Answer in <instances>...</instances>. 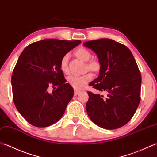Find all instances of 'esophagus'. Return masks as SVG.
<instances>
[{"instance_id":"34e87169","label":"esophagus","mask_w":157,"mask_h":157,"mask_svg":"<svg viewBox=\"0 0 157 157\" xmlns=\"http://www.w3.org/2000/svg\"><path fill=\"white\" fill-rule=\"evenodd\" d=\"M79 93V91L76 90H74V95H75V96H77V95H78Z\"/></svg>"}]
</instances>
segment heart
Listing matches in <instances>:
<instances>
[{
	"label": "heart",
	"mask_w": 157,
	"mask_h": 157,
	"mask_svg": "<svg viewBox=\"0 0 157 157\" xmlns=\"http://www.w3.org/2000/svg\"><path fill=\"white\" fill-rule=\"evenodd\" d=\"M75 53L79 59L84 61V62H87L90 60L91 57L90 52L84 48H78ZM68 58L69 54L64 55L60 60V69L65 73H67L69 71L68 64H67ZM87 67L89 69L97 71L99 69L100 65L97 61L91 60L87 64ZM92 78H93V75L88 73L82 75H71L67 78V82L75 90H82V88H84L86 86L87 83L91 80Z\"/></svg>",
	"instance_id": "b5f03b06"
}]
</instances>
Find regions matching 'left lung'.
Listing matches in <instances>:
<instances>
[{"mask_svg":"<svg viewBox=\"0 0 157 157\" xmlns=\"http://www.w3.org/2000/svg\"><path fill=\"white\" fill-rule=\"evenodd\" d=\"M97 54L100 64L99 76L90 85L103 95L88 92L86 109L95 124L116 129L129 122L140 102L142 77L136 61L127 46L109 39L84 43Z\"/></svg>","mask_w":157,"mask_h":157,"instance_id":"left-lung-1","label":"left lung"}]
</instances>
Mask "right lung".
Returning a JSON list of instances; mask_svg holds the SVG:
<instances>
[{
  "label": "right lung",
  "mask_w": 157,
  "mask_h": 157,
  "mask_svg": "<svg viewBox=\"0 0 157 157\" xmlns=\"http://www.w3.org/2000/svg\"><path fill=\"white\" fill-rule=\"evenodd\" d=\"M80 43L44 39L28 45L21 52L12 75V91L17 111L30 124L46 127L62 118L73 89L65 83L60 60Z\"/></svg>",
  "instance_id": "right-lung-1"
}]
</instances>
